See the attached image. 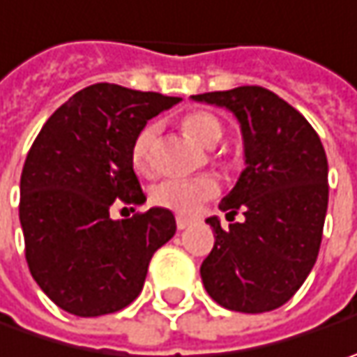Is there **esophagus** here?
<instances>
[{"label": "esophagus", "instance_id": "obj_1", "mask_svg": "<svg viewBox=\"0 0 357 357\" xmlns=\"http://www.w3.org/2000/svg\"><path fill=\"white\" fill-rule=\"evenodd\" d=\"M176 224H178V229H185L188 225L192 224V220L185 218V215H178V218H176Z\"/></svg>", "mask_w": 357, "mask_h": 357}]
</instances>
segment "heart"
Segmentation results:
<instances>
[{"label":"heart","mask_w":357,"mask_h":357,"mask_svg":"<svg viewBox=\"0 0 357 357\" xmlns=\"http://www.w3.org/2000/svg\"><path fill=\"white\" fill-rule=\"evenodd\" d=\"M183 130L194 137L202 146H215L222 137V123L206 112L188 114L181 121ZM158 135V126L148 123L144 126L132 144V162L135 169L146 172L149 167V153ZM220 192V183L211 176H197V178H167L158 181L149 190V199L153 206L163 209H172L178 213H194L204 202Z\"/></svg>","instance_id":"heart-1"}]
</instances>
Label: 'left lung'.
Returning <instances> with one entry per match:
<instances>
[{
	"label": "left lung",
	"mask_w": 357,
	"mask_h": 357,
	"mask_svg": "<svg viewBox=\"0 0 357 357\" xmlns=\"http://www.w3.org/2000/svg\"><path fill=\"white\" fill-rule=\"evenodd\" d=\"M229 109L243 137L245 169L208 222L215 241L199 273L213 302L271 312L300 289L318 259L328 211V158L307 119L273 91L241 86L192 96Z\"/></svg>",
	"instance_id": "obj_1"
}]
</instances>
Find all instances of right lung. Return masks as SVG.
Wrapping results in <instances>:
<instances>
[{
  "label": "right lung",
  "instance_id": "obj_1",
  "mask_svg": "<svg viewBox=\"0 0 357 357\" xmlns=\"http://www.w3.org/2000/svg\"><path fill=\"white\" fill-rule=\"evenodd\" d=\"M179 98L96 84L57 107L29 149L20 181L25 259L61 310L96 318L139 296L151 256L176 234L169 209L112 220L117 204L142 206L132 144L148 119Z\"/></svg>",
  "mask_w": 357,
  "mask_h": 357
}]
</instances>
